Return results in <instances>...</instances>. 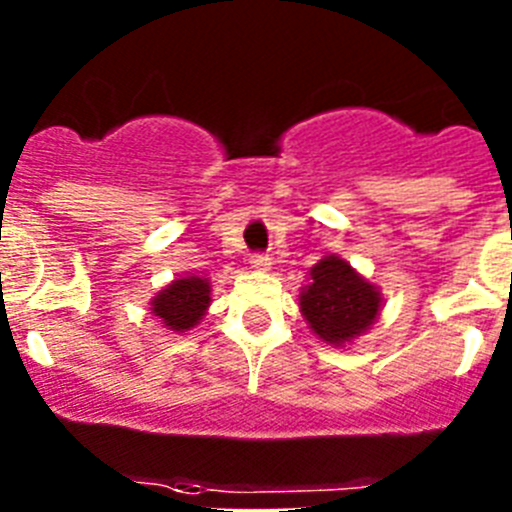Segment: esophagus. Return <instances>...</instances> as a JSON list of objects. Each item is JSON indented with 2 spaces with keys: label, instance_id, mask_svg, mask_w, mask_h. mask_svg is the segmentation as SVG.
Wrapping results in <instances>:
<instances>
[{
  "label": "esophagus",
  "instance_id": "1",
  "mask_svg": "<svg viewBox=\"0 0 512 512\" xmlns=\"http://www.w3.org/2000/svg\"><path fill=\"white\" fill-rule=\"evenodd\" d=\"M248 264H251V269H256V271H269L271 269V259L266 256V253H253L251 259H248Z\"/></svg>",
  "mask_w": 512,
  "mask_h": 512
}]
</instances>
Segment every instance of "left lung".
<instances>
[{"label": "left lung", "instance_id": "obj_1", "mask_svg": "<svg viewBox=\"0 0 512 512\" xmlns=\"http://www.w3.org/2000/svg\"><path fill=\"white\" fill-rule=\"evenodd\" d=\"M300 292V312L310 330L328 346H351L382 312V292L346 259L330 253L310 269Z\"/></svg>", "mask_w": 512, "mask_h": 512}]
</instances>
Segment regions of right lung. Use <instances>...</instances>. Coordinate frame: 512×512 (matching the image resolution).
Here are the masks:
<instances>
[{
    "mask_svg": "<svg viewBox=\"0 0 512 512\" xmlns=\"http://www.w3.org/2000/svg\"><path fill=\"white\" fill-rule=\"evenodd\" d=\"M210 279L197 274H184L166 284L151 300V312L171 333H187L200 325L210 307Z\"/></svg>",
    "mask_w": 512,
    "mask_h": 512,
    "instance_id": "right-lung-1",
    "label": "right lung"
}]
</instances>
